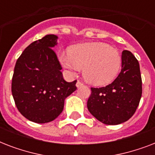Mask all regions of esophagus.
<instances>
[{"label":"esophagus","instance_id":"1","mask_svg":"<svg viewBox=\"0 0 155 155\" xmlns=\"http://www.w3.org/2000/svg\"><path fill=\"white\" fill-rule=\"evenodd\" d=\"M83 85H84V84H83V83L81 82V81H80V80H78L77 83H76V87H81V86H83Z\"/></svg>","mask_w":155,"mask_h":155}]
</instances>
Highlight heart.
I'll use <instances>...</instances> for the list:
<instances>
[{
  "label": "heart",
  "mask_w": 155,
  "mask_h": 155,
  "mask_svg": "<svg viewBox=\"0 0 155 155\" xmlns=\"http://www.w3.org/2000/svg\"><path fill=\"white\" fill-rule=\"evenodd\" d=\"M58 59L71 74L83 68L85 80L96 86L111 83L121 67L117 50L104 42H86L71 47L70 53L60 52Z\"/></svg>",
  "instance_id": "1"
}]
</instances>
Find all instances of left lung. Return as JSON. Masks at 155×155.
<instances>
[{
	"mask_svg": "<svg viewBox=\"0 0 155 155\" xmlns=\"http://www.w3.org/2000/svg\"><path fill=\"white\" fill-rule=\"evenodd\" d=\"M87 109L105 125H119L134 114L142 97V77L138 61L129 51L121 54V70L112 84L92 87Z\"/></svg>",
	"mask_w": 155,
	"mask_h": 155,
	"instance_id": "left-lung-1",
	"label": "left lung"
}]
</instances>
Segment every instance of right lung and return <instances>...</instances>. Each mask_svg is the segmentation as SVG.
<instances>
[{
  "label": "right lung",
  "mask_w": 155,
  "mask_h": 155,
  "mask_svg": "<svg viewBox=\"0 0 155 155\" xmlns=\"http://www.w3.org/2000/svg\"><path fill=\"white\" fill-rule=\"evenodd\" d=\"M58 36L47 35L30 44L16 63L12 94L18 111L35 123L58 117L64 101L76 90V80L67 82L53 48Z\"/></svg>",
  "instance_id": "right-lung-1"
}]
</instances>
